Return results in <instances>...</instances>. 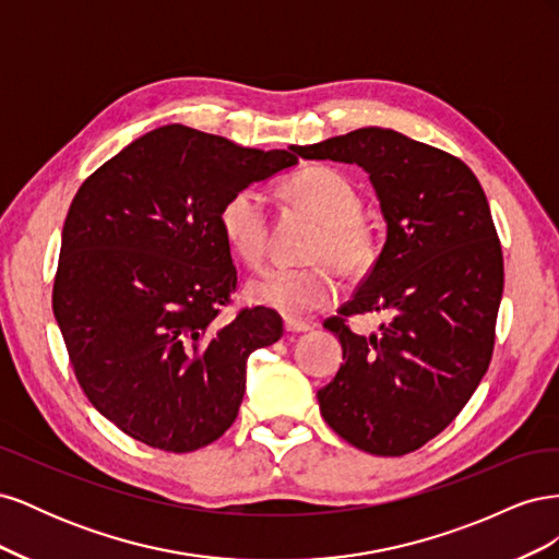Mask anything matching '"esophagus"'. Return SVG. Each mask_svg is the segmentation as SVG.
Wrapping results in <instances>:
<instances>
[{
	"label": "esophagus",
	"instance_id": "esophagus-1",
	"mask_svg": "<svg viewBox=\"0 0 559 559\" xmlns=\"http://www.w3.org/2000/svg\"><path fill=\"white\" fill-rule=\"evenodd\" d=\"M284 329H286V333H306V331H310L312 326L308 324V321L286 317V319H284Z\"/></svg>",
	"mask_w": 559,
	"mask_h": 559
}]
</instances>
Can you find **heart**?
Masks as SVG:
<instances>
[{
  "instance_id": "obj_1",
  "label": "heart",
  "mask_w": 559,
  "mask_h": 559,
  "mask_svg": "<svg viewBox=\"0 0 559 559\" xmlns=\"http://www.w3.org/2000/svg\"><path fill=\"white\" fill-rule=\"evenodd\" d=\"M284 191L321 222L310 251L314 261H333L347 273L368 267L373 259V238L359 218L364 202L349 177L326 165L306 167L284 181ZM218 226L228 247L245 263H261L267 245L265 193L253 183L235 189L218 210ZM245 292L257 306L286 317H302L333 306L341 294V282L329 263L308 267L275 265L251 277Z\"/></svg>"
}]
</instances>
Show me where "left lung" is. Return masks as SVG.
I'll list each match as a JSON object with an SVG mask.
<instances>
[{"mask_svg": "<svg viewBox=\"0 0 559 559\" xmlns=\"http://www.w3.org/2000/svg\"><path fill=\"white\" fill-rule=\"evenodd\" d=\"M296 154L364 167L386 222L378 261L324 321L345 364L317 392L321 417L364 452L408 454L460 415L492 359L503 257L485 191L460 158L386 128ZM368 311L388 321L357 336L346 317Z\"/></svg>", "mask_w": 559, "mask_h": 559, "instance_id": "left-lung-1", "label": "left lung"}]
</instances>
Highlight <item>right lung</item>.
<instances>
[{"label": "right lung", "mask_w": 559, "mask_h": 559, "mask_svg": "<svg viewBox=\"0 0 559 559\" xmlns=\"http://www.w3.org/2000/svg\"><path fill=\"white\" fill-rule=\"evenodd\" d=\"M296 163V146L245 148L175 123L81 183L53 314L88 401L134 441L193 452L238 417L249 354L280 341L282 317L261 306L218 317L238 286L218 210Z\"/></svg>", "instance_id": "1"}]
</instances>
